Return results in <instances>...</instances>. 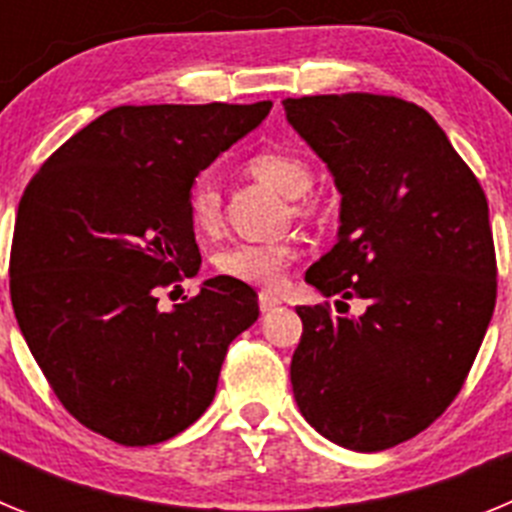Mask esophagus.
<instances>
[{
	"label": "esophagus",
	"instance_id": "obj_1",
	"mask_svg": "<svg viewBox=\"0 0 512 512\" xmlns=\"http://www.w3.org/2000/svg\"><path fill=\"white\" fill-rule=\"evenodd\" d=\"M277 305H282V300H279L277 295H271V292H261V295H259V307H261V312L274 310V307H277Z\"/></svg>",
	"mask_w": 512,
	"mask_h": 512
}]
</instances>
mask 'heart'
Masks as SVG:
<instances>
[{
    "instance_id": "obj_1",
    "label": "heart",
    "mask_w": 512,
    "mask_h": 512,
    "mask_svg": "<svg viewBox=\"0 0 512 512\" xmlns=\"http://www.w3.org/2000/svg\"><path fill=\"white\" fill-rule=\"evenodd\" d=\"M248 174L259 182L269 184L284 197H302L312 187V166L305 158L289 151H261L248 158ZM189 220L200 233H212L220 223L223 197L215 176H197L187 194ZM302 212L312 210V202L302 197ZM297 259V246L289 241L279 243H235L212 256V266L220 277L235 279V282L253 284V287L274 289L282 284L289 264Z\"/></svg>"
}]
</instances>
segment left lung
Masks as SVG:
<instances>
[{
	"label": "left lung",
	"mask_w": 512,
	"mask_h": 512,
	"mask_svg": "<svg viewBox=\"0 0 512 512\" xmlns=\"http://www.w3.org/2000/svg\"><path fill=\"white\" fill-rule=\"evenodd\" d=\"M284 110L341 192L338 243L307 284L341 297L338 310L366 305L297 307V408L338 446L392 449L454 402L492 320L485 189L415 102L348 92L284 99Z\"/></svg>",
	"instance_id": "8db88e82"
}]
</instances>
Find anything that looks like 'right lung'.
<instances>
[{
    "label": "right lung",
    "mask_w": 512,
    "mask_h": 512,
    "mask_svg": "<svg viewBox=\"0 0 512 512\" xmlns=\"http://www.w3.org/2000/svg\"><path fill=\"white\" fill-rule=\"evenodd\" d=\"M256 104H122L71 135L17 207L9 297L61 405L122 446L169 441L210 408L248 284L207 279L174 310L158 292L200 269L194 176L269 115Z\"/></svg>",
    "instance_id": "1"
}]
</instances>
